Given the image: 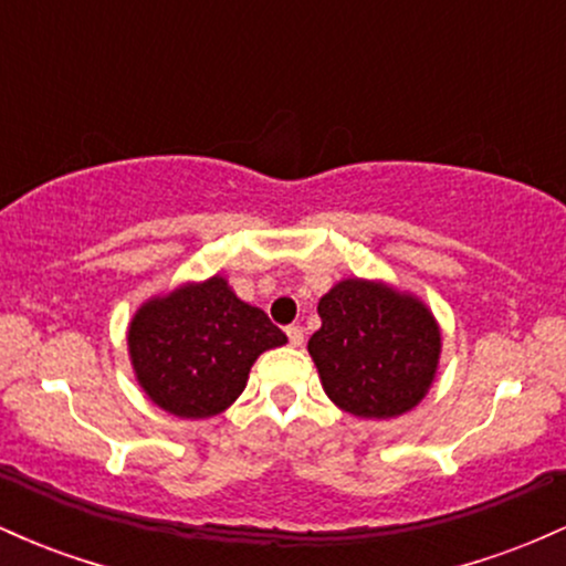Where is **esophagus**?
<instances>
[{"instance_id":"esophagus-1","label":"esophagus","mask_w":566,"mask_h":566,"mask_svg":"<svg viewBox=\"0 0 566 566\" xmlns=\"http://www.w3.org/2000/svg\"><path fill=\"white\" fill-rule=\"evenodd\" d=\"M287 337H290L292 346L301 348V346H303V327H297V324H290V327H287Z\"/></svg>"}]
</instances>
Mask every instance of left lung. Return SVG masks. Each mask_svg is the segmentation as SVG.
Here are the masks:
<instances>
[{
	"instance_id": "left-lung-1",
	"label": "left lung",
	"mask_w": 566,
	"mask_h": 566,
	"mask_svg": "<svg viewBox=\"0 0 566 566\" xmlns=\"http://www.w3.org/2000/svg\"><path fill=\"white\" fill-rule=\"evenodd\" d=\"M319 316L308 354L335 407L388 420L426 399L439 369L441 329L420 297L354 276L322 295Z\"/></svg>"
}]
</instances>
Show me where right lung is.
Listing matches in <instances>:
<instances>
[{
	"label": "right lung",
	"instance_id": "1",
	"mask_svg": "<svg viewBox=\"0 0 566 566\" xmlns=\"http://www.w3.org/2000/svg\"><path fill=\"white\" fill-rule=\"evenodd\" d=\"M287 343L265 311L244 303L226 276L148 297L127 327L135 380L159 409L205 420L244 391L263 350Z\"/></svg>",
	"mask_w": 566,
	"mask_h": 566
}]
</instances>
